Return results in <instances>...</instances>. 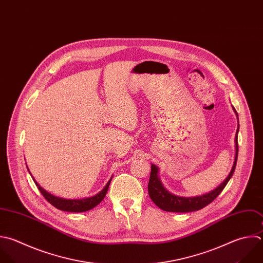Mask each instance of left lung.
Segmentation results:
<instances>
[{"mask_svg": "<svg viewBox=\"0 0 263 263\" xmlns=\"http://www.w3.org/2000/svg\"><path fill=\"white\" fill-rule=\"evenodd\" d=\"M233 108V107H232ZM233 111L236 115V118L238 120L237 113L235 109L233 108ZM239 125L237 126L235 138H234V143H235V156H234V161L233 165L231 167L230 173L228 176L225 178V180L219 184L215 189L212 191L198 195V196H191V197H183V196H178L175 195L171 192H168L164 186L162 185L160 178L158 176L159 168L151 163V174H150V179L148 183V193L152 201L161 210L166 211V212H178V213H187V212H194L198 211L209 203H211L224 189L230 178L232 177L235 165H236V160H237V152H238V145H237V134H238Z\"/></svg>", "mask_w": 263, "mask_h": 263, "instance_id": "left-lung-1", "label": "left lung"}]
</instances>
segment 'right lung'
<instances>
[{"instance_id":"1","label":"right lung","mask_w":263,"mask_h":263,"mask_svg":"<svg viewBox=\"0 0 263 263\" xmlns=\"http://www.w3.org/2000/svg\"><path fill=\"white\" fill-rule=\"evenodd\" d=\"M29 173H30V170H29ZM112 178H113V176L110 178V180L107 182L105 187L99 193H97L92 196H88V197H84V198H78V199H68V198H63V197L55 196V195L47 192L45 189H43L37 183L36 180H35V183H36L38 189L40 190V192L43 194V196L47 199V201L50 202L57 209H59L61 211H66V212L80 213V212H86V211H89V210L93 209L95 206H97L104 199V197L106 196V193L108 191V188H109V185L111 183ZM33 180H34V178H33Z\"/></svg>"}]
</instances>
